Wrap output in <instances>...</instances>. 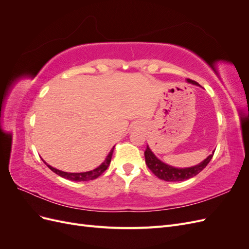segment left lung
Wrapping results in <instances>:
<instances>
[{"label":"left lung","mask_w":249,"mask_h":249,"mask_svg":"<svg viewBox=\"0 0 249 249\" xmlns=\"http://www.w3.org/2000/svg\"><path fill=\"white\" fill-rule=\"evenodd\" d=\"M188 82L191 83L193 85L200 86L198 83H196L195 81L188 79ZM214 152L215 150H213V153L199 164L194 165V166H191V167H186V168H177L162 162L160 159H158L148 145L146 146V149L144 152V157H145V163L147 165V167L156 177H158L163 180H166V182H179V180H186L188 178H191L196 175H198V173L209 164L211 159H212Z\"/></svg>","instance_id":"left-lung-1"}]
</instances>
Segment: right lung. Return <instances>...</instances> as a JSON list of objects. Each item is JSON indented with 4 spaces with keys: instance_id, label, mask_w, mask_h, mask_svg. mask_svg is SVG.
<instances>
[{
    "instance_id": "right-lung-1",
    "label": "right lung",
    "mask_w": 249,
    "mask_h": 249,
    "mask_svg": "<svg viewBox=\"0 0 249 249\" xmlns=\"http://www.w3.org/2000/svg\"><path fill=\"white\" fill-rule=\"evenodd\" d=\"M113 149H114V147L110 150V153L106 157V159H105V161L100 165V166H97L96 168L90 170V171H86V172H65V171L52 167L51 165L47 164L44 161L43 162L47 164V166L52 171H54L56 175H58L60 177H62V178H67L70 180H74V182H85V180H91V179L99 178L102 173L109 167L110 162H111V158L113 155Z\"/></svg>"
}]
</instances>
